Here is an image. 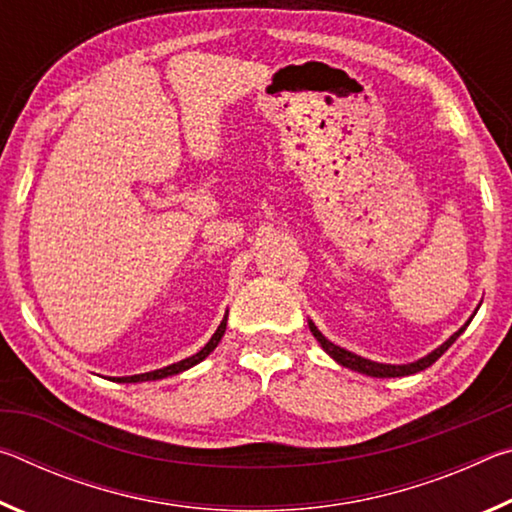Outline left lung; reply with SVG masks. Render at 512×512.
<instances>
[{"label":"left lung","mask_w":512,"mask_h":512,"mask_svg":"<svg viewBox=\"0 0 512 512\" xmlns=\"http://www.w3.org/2000/svg\"><path fill=\"white\" fill-rule=\"evenodd\" d=\"M467 325H470V320H467V323L461 329H458L456 334L449 336V339L443 345H440V348H436L431 354H427V357H424V359L415 361V363H404V366H388V363H377V361L363 359V357H357V354H352L348 350L339 348V345H334L332 341H327L325 336L318 332V327L309 320L311 334L316 336V341L323 345V350L329 354V357H332L334 361H339L341 366L350 368V370H357V372H363V375H368V377H406V375H415V372L429 368L431 363H436L449 348H452V343L465 332Z\"/></svg>","instance_id":"1"}]
</instances>
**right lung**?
<instances>
[{
    "label": "right lung",
    "mask_w": 512,
    "mask_h": 512,
    "mask_svg": "<svg viewBox=\"0 0 512 512\" xmlns=\"http://www.w3.org/2000/svg\"><path fill=\"white\" fill-rule=\"evenodd\" d=\"M225 323H228V318H223V323H221V325H219V329H216V332H214V336L210 339V343H207L201 352H196L194 357L183 359V361H178V363H171V366H167V368L144 372V375L117 377L115 381H119V384H131V381H151V379H162V377H169V375H178V372H183V370H187V368L196 366V363H201V361L207 357V354H210V352L216 348V345H219L221 336L225 334Z\"/></svg>",
    "instance_id": "1"
}]
</instances>
